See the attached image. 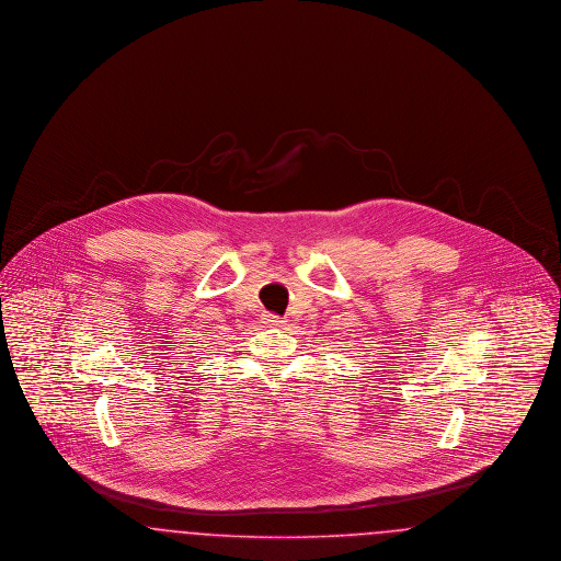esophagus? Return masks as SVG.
<instances>
[{"label": "esophagus", "instance_id": "obj_1", "mask_svg": "<svg viewBox=\"0 0 561 561\" xmlns=\"http://www.w3.org/2000/svg\"><path fill=\"white\" fill-rule=\"evenodd\" d=\"M265 321H267L268 325H275V328L284 325V318H279V316H273V313L265 316Z\"/></svg>", "mask_w": 561, "mask_h": 561}]
</instances>
